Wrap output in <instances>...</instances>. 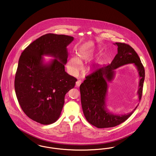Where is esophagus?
I'll use <instances>...</instances> for the list:
<instances>
[{
	"label": "esophagus",
	"instance_id": "34e87169",
	"mask_svg": "<svg viewBox=\"0 0 156 156\" xmlns=\"http://www.w3.org/2000/svg\"><path fill=\"white\" fill-rule=\"evenodd\" d=\"M81 83V80H77V81H76V86H77V87H79V86H80Z\"/></svg>",
	"mask_w": 156,
	"mask_h": 156
}]
</instances>
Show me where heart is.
<instances>
[{"label":"heart","mask_w":156,"mask_h":156,"mask_svg":"<svg viewBox=\"0 0 156 156\" xmlns=\"http://www.w3.org/2000/svg\"><path fill=\"white\" fill-rule=\"evenodd\" d=\"M87 59V56L84 53H79V57L71 56L67 62V68L69 72L73 75H76L81 70V65Z\"/></svg>","instance_id":"obj_1"}]
</instances>
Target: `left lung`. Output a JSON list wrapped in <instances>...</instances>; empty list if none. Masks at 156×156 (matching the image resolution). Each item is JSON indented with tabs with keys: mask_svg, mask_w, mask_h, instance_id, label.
<instances>
[{
	"mask_svg": "<svg viewBox=\"0 0 156 156\" xmlns=\"http://www.w3.org/2000/svg\"><path fill=\"white\" fill-rule=\"evenodd\" d=\"M118 54L107 66L94 70L86 77L80 86L81 107L86 119L90 124L98 128L116 126L128 119L137 108L127 114L115 115L106 107V96L108 83L114 79L115 70L125 65L133 63L140 77L137 94L140 101L142 95L145 71L141 61L133 48L125 43L116 42Z\"/></svg>",
	"mask_w": 156,
	"mask_h": 156,
	"instance_id": "1",
	"label": "left lung"
}]
</instances>
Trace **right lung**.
<instances>
[{
  "mask_svg": "<svg viewBox=\"0 0 156 156\" xmlns=\"http://www.w3.org/2000/svg\"><path fill=\"white\" fill-rule=\"evenodd\" d=\"M74 38L47 34L30 44L21 53L16 73L14 88L19 103L28 117L42 125L59 118L65 96L77 79L65 70L67 47ZM55 59L44 64L42 55Z\"/></svg>",
  "mask_w": 156,
  "mask_h": 156,
  "instance_id": "right-lung-1",
  "label": "right lung"
}]
</instances>
